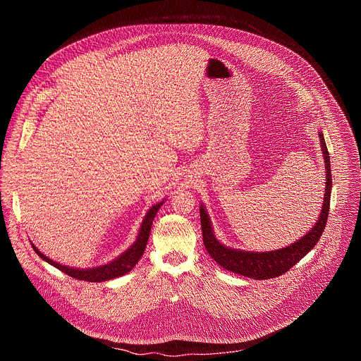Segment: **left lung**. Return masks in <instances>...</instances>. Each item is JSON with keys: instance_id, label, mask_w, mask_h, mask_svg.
Masks as SVG:
<instances>
[{"instance_id": "left-lung-1", "label": "left lung", "mask_w": 361, "mask_h": 361, "mask_svg": "<svg viewBox=\"0 0 361 361\" xmlns=\"http://www.w3.org/2000/svg\"><path fill=\"white\" fill-rule=\"evenodd\" d=\"M320 137V145L324 156V164H326V191H324V200L322 205V212L319 216L317 223L313 226V228L308 231L305 235H302L300 240L294 241L293 244L274 250V251H245V250H237L230 248L224 244H221L212 227V220L209 217L207 210L201 204L200 207V219H201V230H202V241L205 245V250L213 257L214 262L219 263L223 269L241 274L244 277H250L254 280H267L279 277L284 273H287L293 266H295L302 257L312 251L317 241L320 240L327 217L330 210V195H331V170H330V156L327 151V145L324 141V135L322 131H319Z\"/></svg>"}]
</instances>
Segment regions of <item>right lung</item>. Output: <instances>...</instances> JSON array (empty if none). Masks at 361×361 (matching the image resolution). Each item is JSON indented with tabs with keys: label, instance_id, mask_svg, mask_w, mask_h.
<instances>
[{
	"label": "right lung",
	"instance_id": "add662e5",
	"mask_svg": "<svg viewBox=\"0 0 361 361\" xmlns=\"http://www.w3.org/2000/svg\"><path fill=\"white\" fill-rule=\"evenodd\" d=\"M164 201H160L157 204H154L152 207L147 212L142 224L140 227L137 240L133 243V245L126 250L121 255H118L116 260L104 264V266H99V267H92V269H74V267H68V266H63L54 260L48 259L47 255H44L34 244L32 248L35 250V252L41 257L42 260H45L48 264L54 266L56 269L61 270L63 273L71 276L73 279L77 280H84V281H91V283H99V281H107V280H113L116 277H121L124 274H127L128 271H131L135 264L138 263V260L141 259V255L145 250L148 237H149V231H151V226H152V220L156 217L157 212L160 210V207L163 205Z\"/></svg>",
	"mask_w": 361,
	"mask_h": 361
}]
</instances>
